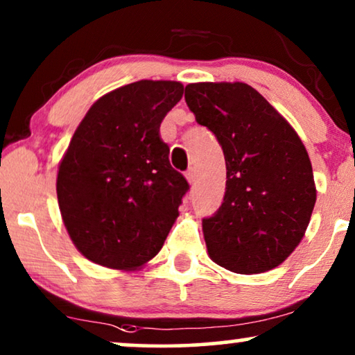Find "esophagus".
Instances as JSON below:
<instances>
[{
  "mask_svg": "<svg viewBox=\"0 0 355 355\" xmlns=\"http://www.w3.org/2000/svg\"><path fill=\"white\" fill-rule=\"evenodd\" d=\"M186 179H187L189 184H194V181H196V173H194V169H189V171L186 173Z\"/></svg>",
  "mask_w": 355,
  "mask_h": 355,
  "instance_id": "obj_1",
  "label": "esophagus"
}]
</instances>
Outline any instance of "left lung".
Wrapping results in <instances>:
<instances>
[{"instance_id":"8db88e82","label":"left lung","mask_w":355,"mask_h":355,"mask_svg":"<svg viewBox=\"0 0 355 355\" xmlns=\"http://www.w3.org/2000/svg\"><path fill=\"white\" fill-rule=\"evenodd\" d=\"M184 98L227 163L223 204L202 222L210 259L246 275L277 268L300 245L316 202L305 145L246 83H192Z\"/></svg>"}]
</instances>
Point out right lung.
Returning <instances> with one entry per match:
<instances>
[{
	"instance_id": "1",
	"label": "right lung",
	"mask_w": 355,
	"mask_h": 355,
	"mask_svg": "<svg viewBox=\"0 0 355 355\" xmlns=\"http://www.w3.org/2000/svg\"><path fill=\"white\" fill-rule=\"evenodd\" d=\"M182 93L179 81L130 83L96 101L73 133L57 197L86 259L137 270L163 248L189 184L169 164L159 125Z\"/></svg>"
}]
</instances>
